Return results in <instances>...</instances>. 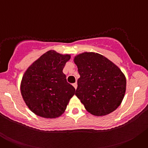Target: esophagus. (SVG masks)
Masks as SVG:
<instances>
[{
	"label": "esophagus",
	"instance_id": "1",
	"mask_svg": "<svg viewBox=\"0 0 148 148\" xmlns=\"http://www.w3.org/2000/svg\"><path fill=\"white\" fill-rule=\"evenodd\" d=\"M73 87H74V88L76 89L77 88V83H74L73 84Z\"/></svg>",
	"mask_w": 148,
	"mask_h": 148
}]
</instances>
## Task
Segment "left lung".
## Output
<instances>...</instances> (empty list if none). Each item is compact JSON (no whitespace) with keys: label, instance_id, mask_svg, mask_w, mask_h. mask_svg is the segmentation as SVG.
Returning <instances> with one entry per match:
<instances>
[{"label":"left lung","instance_id":"1","mask_svg":"<svg viewBox=\"0 0 148 148\" xmlns=\"http://www.w3.org/2000/svg\"><path fill=\"white\" fill-rule=\"evenodd\" d=\"M74 62L80 75L75 95L85 109L96 116L116 110L126 91V78L119 66L92 52L77 55Z\"/></svg>","mask_w":148,"mask_h":148}]
</instances>
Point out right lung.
<instances>
[{
	"label": "right lung",
	"instance_id": "add662e5",
	"mask_svg": "<svg viewBox=\"0 0 148 148\" xmlns=\"http://www.w3.org/2000/svg\"><path fill=\"white\" fill-rule=\"evenodd\" d=\"M70 55L49 50L26 70L21 92L29 109L37 116L56 119L64 113L75 90L67 83L63 69Z\"/></svg>",
	"mask_w": 148,
	"mask_h": 148
}]
</instances>
